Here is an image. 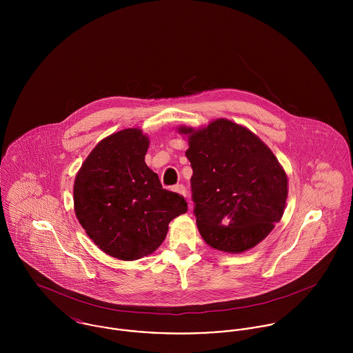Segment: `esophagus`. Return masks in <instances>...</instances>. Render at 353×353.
Listing matches in <instances>:
<instances>
[{"label":"esophagus","mask_w":353,"mask_h":353,"mask_svg":"<svg viewBox=\"0 0 353 353\" xmlns=\"http://www.w3.org/2000/svg\"><path fill=\"white\" fill-rule=\"evenodd\" d=\"M172 190L176 192V193H179V194H182V196H186V188H185L183 185H175V186L172 188Z\"/></svg>","instance_id":"esophagus-1"}]
</instances>
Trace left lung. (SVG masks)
I'll list each match as a JSON object with an SVG mask.
<instances>
[{"label":"left lung","instance_id":"left-lung-1","mask_svg":"<svg viewBox=\"0 0 353 353\" xmlns=\"http://www.w3.org/2000/svg\"><path fill=\"white\" fill-rule=\"evenodd\" d=\"M178 132L189 141L192 199L203 241L225 252L258 245L281 220L288 196L287 174L273 152L224 118Z\"/></svg>","mask_w":353,"mask_h":353}]
</instances>
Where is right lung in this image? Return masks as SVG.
I'll use <instances>...</instances> for the list:
<instances>
[{
  "mask_svg": "<svg viewBox=\"0 0 353 353\" xmlns=\"http://www.w3.org/2000/svg\"><path fill=\"white\" fill-rule=\"evenodd\" d=\"M150 139L140 129H125L105 139L79 170L74 212L101 252L134 261L154 252L168 224L188 212L178 193L163 189L145 164Z\"/></svg>",
  "mask_w": 353,
  "mask_h": 353,
  "instance_id": "right-lung-1",
  "label": "right lung"
}]
</instances>
